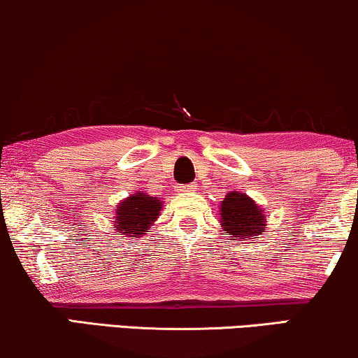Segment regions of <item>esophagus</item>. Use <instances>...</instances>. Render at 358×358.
<instances>
[{
    "label": "esophagus",
    "instance_id": "obj_1",
    "mask_svg": "<svg viewBox=\"0 0 358 358\" xmlns=\"http://www.w3.org/2000/svg\"><path fill=\"white\" fill-rule=\"evenodd\" d=\"M196 189V186L194 185H185V186H181V193H188V191H194Z\"/></svg>",
    "mask_w": 358,
    "mask_h": 358
}]
</instances>
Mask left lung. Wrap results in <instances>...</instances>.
Masks as SVG:
<instances>
[{
	"label": "left lung",
	"mask_w": 358,
	"mask_h": 358,
	"mask_svg": "<svg viewBox=\"0 0 358 358\" xmlns=\"http://www.w3.org/2000/svg\"><path fill=\"white\" fill-rule=\"evenodd\" d=\"M220 227L231 235V240L253 241L266 230V214L245 193L231 191L220 203Z\"/></svg>",
	"instance_id": "obj_1"
}]
</instances>
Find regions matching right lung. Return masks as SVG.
<instances>
[{
  "instance_id": "add662e5",
  "label": "right lung",
  "mask_w": 358,
  "mask_h": 358,
  "mask_svg": "<svg viewBox=\"0 0 358 358\" xmlns=\"http://www.w3.org/2000/svg\"><path fill=\"white\" fill-rule=\"evenodd\" d=\"M162 201L150 198L148 193L131 194L123 199L115 213V230L122 235H143L159 217Z\"/></svg>"
}]
</instances>
